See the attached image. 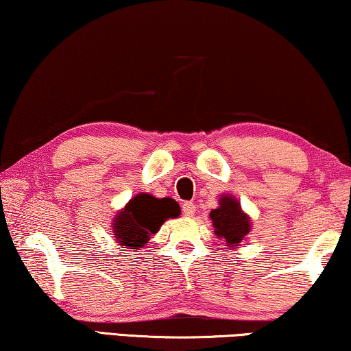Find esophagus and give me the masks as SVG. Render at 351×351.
<instances>
[{"label":"esophagus","instance_id":"obj_1","mask_svg":"<svg viewBox=\"0 0 351 351\" xmlns=\"http://www.w3.org/2000/svg\"><path fill=\"white\" fill-rule=\"evenodd\" d=\"M195 205H193L192 202H186L184 205H182V213H184V216L187 217H192L193 214H195Z\"/></svg>","mask_w":351,"mask_h":351}]
</instances>
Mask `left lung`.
Returning <instances> with one entry per match:
<instances>
[{"label":"left lung","instance_id":"1","mask_svg":"<svg viewBox=\"0 0 351 351\" xmlns=\"http://www.w3.org/2000/svg\"><path fill=\"white\" fill-rule=\"evenodd\" d=\"M209 219L213 222L216 237L223 239L228 249H238V245H241L243 239L252 230V222L247 214L243 211L241 203L230 193L221 195L219 206L211 209Z\"/></svg>","mask_w":351,"mask_h":351}]
</instances>
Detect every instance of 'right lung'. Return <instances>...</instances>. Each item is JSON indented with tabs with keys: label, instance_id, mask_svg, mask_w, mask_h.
Returning <instances> with one entry per match:
<instances>
[{
	"label": "right lung",
	"instance_id": "right-lung-1",
	"mask_svg": "<svg viewBox=\"0 0 351 351\" xmlns=\"http://www.w3.org/2000/svg\"><path fill=\"white\" fill-rule=\"evenodd\" d=\"M180 214L181 208L173 198H156L151 193H137L113 217V238L125 249L140 250L149 241L151 234L159 232L167 219H175Z\"/></svg>",
	"mask_w": 351,
	"mask_h": 351
}]
</instances>
